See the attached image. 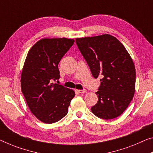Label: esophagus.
I'll use <instances>...</instances> for the list:
<instances>
[{
    "label": "esophagus",
    "instance_id": "esophagus-1",
    "mask_svg": "<svg viewBox=\"0 0 153 153\" xmlns=\"http://www.w3.org/2000/svg\"><path fill=\"white\" fill-rule=\"evenodd\" d=\"M87 91L86 89H84V90H77V92H78L79 93H86Z\"/></svg>",
    "mask_w": 153,
    "mask_h": 153
}]
</instances>
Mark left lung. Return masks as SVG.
<instances>
[{"label":"left lung","mask_w":153,"mask_h":153,"mask_svg":"<svg viewBox=\"0 0 153 153\" xmlns=\"http://www.w3.org/2000/svg\"><path fill=\"white\" fill-rule=\"evenodd\" d=\"M76 42L93 77H103L92 112L103 119L118 117L134 96L135 68L132 58L122 43L108 34L76 38Z\"/></svg>","instance_id":"obj_1"}]
</instances>
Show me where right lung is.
I'll list each match as a JSON object with an SVG mask.
<instances>
[{
    "instance_id": "add662e5",
    "label": "right lung",
    "mask_w": 153,
    "mask_h": 153,
    "mask_svg": "<svg viewBox=\"0 0 153 153\" xmlns=\"http://www.w3.org/2000/svg\"><path fill=\"white\" fill-rule=\"evenodd\" d=\"M74 43L67 38H43L28 51L21 74V89L31 112L51 124L67 115L75 92L52 80L59 79L60 60Z\"/></svg>"
}]
</instances>
